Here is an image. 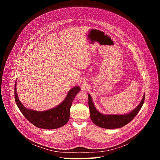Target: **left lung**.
I'll list each match as a JSON object with an SVG mask.
<instances>
[{"instance_id": "8db88e82", "label": "left lung", "mask_w": 160, "mask_h": 160, "mask_svg": "<svg viewBox=\"0 0 160 160\" xmlns=\"http://www.w3.org/2000/svg\"><path fill=\"white\" fill-rule=\"evenodd\" d=\"M88 96L91 120L97 126L107 129L121 128L131 122L139 112L144 104L145 99V94H144L139 105L127 114H125V115H104L96 108L92 99L89 94H88Z\"/></svg>"}]
</instances>
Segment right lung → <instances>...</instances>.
<instances>
[{
    "mask_svg": "<svg viewBox=\"0 0 160 160\" xmlns=\"http://www.w3.org/2000/svg\"><path fill=\"white\" fill-rule=\"evenodd\" d=\"M80 88L76 86L68 91L64 100L56 107L43 111L28 109L19 101L16 92V81L14 86L16 103L25 117L33 125L44 129H56L64 126L70 119V108Z\"/></svg>",
    "mask_w": 160,
    "mask_h": 160,
    "instance_id": "obj_1",
    "label": "right lung"
}]
</instances>
